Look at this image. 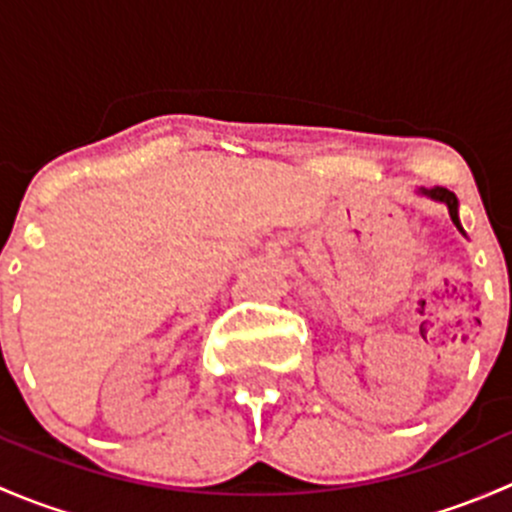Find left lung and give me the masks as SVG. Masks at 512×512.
I'll list each match as a JSON object with an SVG mask.
<instances>
[{
    "label": "left lung",
    "mask_w": 512,
    "mask_h": 512,
    "mask_svg": "<svg viewBox=\"0 0 512 512\" xmlns=\"http://www.w3.org/2000/svg\"><path fill=\"white\" fill-rule=\"evenodd\" d=\"M418 193H423V195H428V198L431 200H438V203H443L448 208V215H451V220H453V225L458 227V230L463 232V227H461V220H458V198L456 195L451 193V190L448 188H441V185H436V188H421L418 190ZM463 235H466V232H463Z\"/></svg>",
    "instance_id": "left-lung-1"
}]
</instances>
